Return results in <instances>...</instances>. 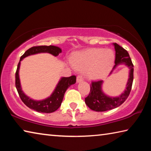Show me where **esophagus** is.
<instances>
[{
    "mask_svg": "<svg viewBox=\"0 0 151 151\" xmlns=\"http://www.w3.org/2000/svg\"><path fill=\"white\" fill-rule=\"evenodd\" d=\"M83 80V78L81 75H78L77 77H76V82H77V83H79V82H81Z\"/></svg>",
    "mask_w": 151,
    "mask_h": 151,
    "instance_id": "obj_1",
    "label": "esophagus"
}]
</instances>
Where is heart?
<instances>
[{"label": "heart", "instance_id": "heart-1", "mask_svg": "<svg viewBox=\"0 0 151 151\" xmlns=\"http://www.w3.org/2000/svg\"><path fill=\"white\" fill-rule=\"evenodd\" d=\"M114 61V54L111 49L89 48L74 55L71 63L74 67L85 70L90 79L101 78L109 72Z\"/></svg>", "mask_w": 151, "mask_h": 151}]
</instances>
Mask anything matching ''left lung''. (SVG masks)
I'll list each match as a JSON object with an SVG mask.
<instances>
[{
    "instance_id": "obj_1",
    "label": "left lung",
    "mask_w": 151,
    "mask_h": 151,
    "mask_svg": "<svg viewBox=\"0 0 151 151\" xmlns=\"http://www.w3.org/2000/svg\"><path fill=\"white\" fill-rule=\"evenodd\" d=\"M115 49V65L113 70L117 66L124 64L129 68V76L127 83V87L124 93L116 97L106 95L102 91L103 81H99L92 82L91 91L87 97L85 98V103L91 110L97 112H103L115 109L124 103L131 93L132 82H133L134 66L127 51L116 43H113ZM111 73L110 74H111Z\"/></svg>"
}]
</instances>
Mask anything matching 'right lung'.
I'll list each match as a JSON object with an SVG mask.
<instances>
[{
    "label": "right lung",
    "mask_w": 151,
    "mask_h": 151,
    "mask_svg": "<svg viewBox=\"0 0 151 151\" xmlns=\"http://www.w3.org/2000/svg\"><path fill=\"white\" fill-rule=\"evenodd\" d=\"M61 52H62L61 48L56 46H37L28 49L20 57L15 74V86L20 98L29 108L39 112H44V113H50L57 111L61 105L66 91L70 85L76 83V76L73 75L69 77H62L50 96L44 100L35 101L27 96L22 90L19 73L20 61L28 56L38 54V53L47 52L57 57Z\"/></svg>",
    "instance_id": "obj_1"
}]
</instances>
